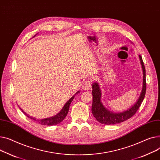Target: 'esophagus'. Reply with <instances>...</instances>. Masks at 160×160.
I'll return each mask as SVG.
<instances>
[{
  "instance_id": "esophagus-1",
  "label": "esophagus",
  "mask_w": 160,
  "mask_h": 160,
  "mask_svg": "<svg viewBox=\"0 0 160 160\" xmlns=\"http://www.w3.org/2000/svg\"><path fill=\"white\" fill-rule=\"evenodd\" d=\"M91 85H92V81H91V80H90V79L85 80V81H84L82 82V88L83 90H89L91 88V87H92Z\"/></svg>"
}]
</instances>
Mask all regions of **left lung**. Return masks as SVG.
Returning <instances> with one entry per match:
<instances>
[{"label": "left lung", "instance_id": "1", "mask_svg": "<svg viewBox=\"0 0 160 160\" xmlns=\"http://www.w3.org/2000/svg\"><path fill=\"white\" fill-rule=\"evenodd\" d=\"M139 58L143 70V87L141 94L136 102L135 104L129 109L122 112H112L106 108L101 102V90L98 82H95L92 84V112L93 116L101 124L105 125H115L123 122L129 118H132L139 108L143 102L145 93H146V78H145V68L142 60V58L139 55Z\"/></svg>", "mask_w": 160, "mask_h": 160}]
</instances>
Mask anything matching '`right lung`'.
Segmentation results:
<instances>
[{
  "label": "right lung",
  "instance_id": "add662e5",
  "mask_svg": "<svg viewBox=\"0 0 160 160\" xmlns=\"http://www.w3.org/2000/svg\"><path fill=\"white\" fill-rule=\"evenodd\" d=\"M34 36V37H35ZM80 92V91H78L67 102L64 104V107H62V108L61 110V111L59 112L58 114H56L55 116H52V117H50V118H45V119H36L35 118H33V117H31L30 116H28L26 112H24L21 108V110L23 112V113L27 116V117H28L29 118L38 122V123L41 125H48V126H52V125H58L59 123H60L62 121H63V119L66 118V116H67L68 114V112L69 111V108H70V105L71 104L72 101H73L75 96H76L77 93H79Z\"/></svg>",
  "mask_w": 160,
  "mask_h": 160
}]
</instances>
